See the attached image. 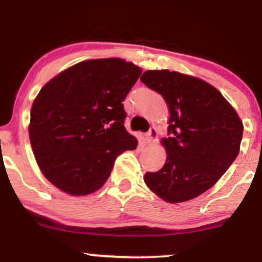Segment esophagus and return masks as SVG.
I'll return each mask as SVG.
<instances>
[{
	"mask_svg": "<svg viewBox=\"0 0 262 262\" xmlns=\"http://www.w3.org/2000/svg\"><path fill=\"white\" fill-rule=\"evenodd\" d=\"M156 139H157V130H156L155 127H151V128H150V130L145 134V136H144V141H145L146 144L150 145V144H152V143L155 142Z\"/></svg>",
	"mask_w": 262,
	"mask_h": 262,
	"instance_id": "esophagus-1",
	"label": "esophagus"
}]
</instances>
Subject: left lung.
<instances>
[{
	"label": "left lung",
	"instance_id": "left-lung-1",
	"mask_svg": "<svg viewBox=\"0 0 262 262\" xmlns=\"http://www.w3.org/2000/svg\"><path fill=\"white\" fill-rule=\"evenodd\" d=\"M146 87L163 96L169 111L164 166L146 173V186L164 202L191 200L212 187L239 152L243 124L221 92L178 71L148 70Z\"/></svg>",
	"mask_w": 262,
	"mask_h": 262
}]
</instances>
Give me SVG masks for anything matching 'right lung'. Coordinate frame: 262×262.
I'll list each match as a JSON object with an SVG mask.
<instances>
[{
	"mask_svg": "<svg viewBox=\"0 0 262 262\" xmlns=\"http://www.w3.org/2000/svg\"><path fill=\"white\" fill-rule=\"evenodd\" d=\"M142 69L121 58L83 60L51 78L31 108L30 141L39 169L70 195L98 191L114 161L137 148L123 101Z\"/></svg>",
	"mask_w": 262,
	"mask_h": 262,
	"instance_id": "right-lung-1",
	"label": "right lung"
}]
</instances>
